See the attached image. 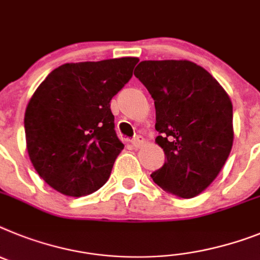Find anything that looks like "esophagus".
<instances>
[{
    "label": "esophagus",
    "instance_id": "esophagus-1",
    "mask_svg": "<svg viewBox=\"0 0 260 260\" xmlns=\"http://www.w3.org/2000/svg\"><path fill=\"white\" fill-rule=\"evenodd\" d=\"M143 142H145V138H143L142 135H137V137H134V138L132 139V145L134 146L135 148H138L143 145Z\"/></svg>",
    "mask_w": 260,
    "mask_h": 260
}]
</instances>
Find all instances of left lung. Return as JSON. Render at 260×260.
Here are the masks:
<instances>
[{
    "label": "left lung",
    "instance_id": "left-lung-1",
    "mask_svg": "<svg viewBox=\"0 0 260 260\" xmlns=\"http://www.w3.org/2000/svg\"><path fill=\"white\" fill-rule=\"evenodd\" d=\"M135 77L155 104L156 143L167 160L152 180L181 199L209 187L233 146V105L203 67L188 60H145Z\"/></svg>",
    "mask_w": 260,
    "mask_h": 260
}]
</instances>
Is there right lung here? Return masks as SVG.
I'll return each mask as SVG.
<instances>
[{
  "mask_svg": "<svg viewBox=\"0 0 260 260\" xmlns=\"http://www.w3.org/2000/svg\"><path fill=\"white\" fill-rule=\"evenodd\" d=\"M137 57L67 63L46 77L24 113L30 160L46 183L66 196L96 192L123 150L110 100L125 86Z\"/></svg>",
  "mask_w": 260,
  "mask_h": 260,
  "instance_id": "obj_1",
  "label": "right lung"
}]
</instances>
